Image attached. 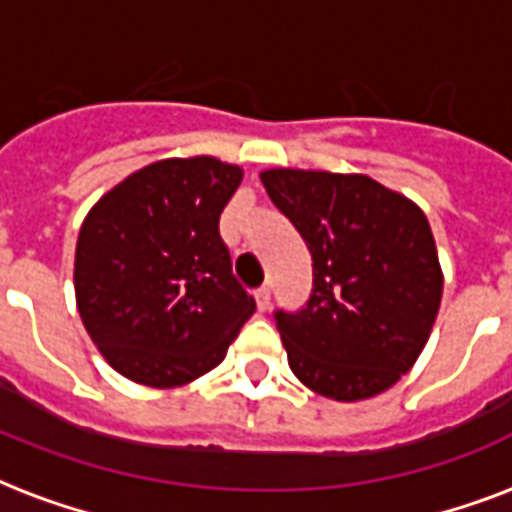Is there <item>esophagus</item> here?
Segmentation results:
<instances>
[{
    "mask_svg": "<svg viewBox=\"0 0 512 512\" xmlns=\"http://www.w3.org/2000/svg\"><path fill=\"white\" fill-rule=\"evenodd\" d=\"M255 303L260 311H268L271 308V287H260L255 292Z\"/></svg>",
    "mask_w": 512,
    "mask_h": 512,
    "instance_id": "obj_1",
    "label": "esophagus"
}]
</instances>
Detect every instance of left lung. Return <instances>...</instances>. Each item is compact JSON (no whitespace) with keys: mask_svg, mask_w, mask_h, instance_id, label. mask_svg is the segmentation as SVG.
<instances>
[{"mask_svg":"<svg viewBox=\"0 0 512 512\" xmlns=\"http://www.w3.org/2000/svg\"><path fill=\"white\" fill-rule=\"evenodd\" d=\"M260 180L313 257L305 308L273 313L289 369L335 401L396 385L425 348L444 292L428 217L366 175L265 170Z\"/></svg>","mask_w":512,"mask_h":512,"instance_id":"obj_1","label":"left lung"}]
</instances>
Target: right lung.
<instances>
[{
	"mask_svg": "<svg viewBox=\"0 0 512 512\" xmlns=\"http://www.w3.org/2000/svg\"><path fill=\"white\" fill-rule=\"evenodd\" d=\"M239 183V167L212 156L164 159L132 172L84 217L76 308L127 380L193 382L223 361L255 313L217 228Z\"/></svg>",
	"mask_w": 512,
	"mask_h": 512,
	"instance_id": "right-lung-1",
	"label": "right lung"
}]
</instances>
